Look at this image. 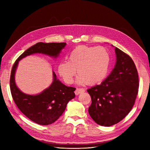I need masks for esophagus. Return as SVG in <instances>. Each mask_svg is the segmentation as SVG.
<instances>
[{
    "label": "esophagus",
    "mask_w": 150,
    "mask_h": 150,
    "mask_svg": "<svg viewBox=\"0 0 150 150\" xmlns=\"http://www.w3.org/2000/svg\"><path fill=\"white\" fill-rule=\"evenodd\" d=\"M84 90L83 88H77L76 89V90L75 91V93L76 95H78L81 93H83V92H84Z\"/></svg>",
    "instance_id": "obj_1"
}]
</instances>
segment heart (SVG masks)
<instances>
[{
	"instance_id": "b5f03b06",
	"label": "heart",
	"mask_w": 150,
	"mask_h": 150,
	"mask_svg": "<svg viewBox=\"0 0 150 150\" xmlns=\"http://www.w3.org/2000/svg\"><path fill=\"white\" fill-rule=\"evenodd\" d=\"M110 63V55L104 47L81 45L70 52L68 61L59 64L58 71L65 82L71 84L77 69L78 84L95 85L106 78Z\"/></svg>"
}]
</instances>
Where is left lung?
<instances>
[{
	"instance_id": "obj_1",
	"label": "left lung",
	"mask_w": 150,
	"mask_h": 150,
	"mask_svg": "<svg viewBox=\"0 0 150 150\" xmlns=\"http://www.w3.org/2000/svg\"><path fill=\"white\" fill-rule=\"evenodd\" d=\"M117 61L110 75L100 85L88 89L91 104L88 111L97 124L111 126L122 120L134 105L139 75L132 59L115 47Z\"/></svg>"
}]
</instances>
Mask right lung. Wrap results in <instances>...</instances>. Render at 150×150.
<instances>
[{
	"mask_svg": "<svg viewBox=\"0 0 150 150\" xmlns=\"http://www.w3.org/2000/svg\"><path fill=\"white\" fill-rule=\"evenodd\" d=\"M66 45L65 42H38L21 54L13 66L9 81L13 99L25 116L40 125H49L62 115L68 102L75 98L76 88L62 84L53 71V80L48 88L39 94H26L19 90L15 84L16 69L19 60L34 53H42L56 58Z\"/></svg>",
	"mask_w": 150,
	"mask_h": 150,
	"instance_id": "add662e5",
	"label": "right lung"
}]
</instances>
